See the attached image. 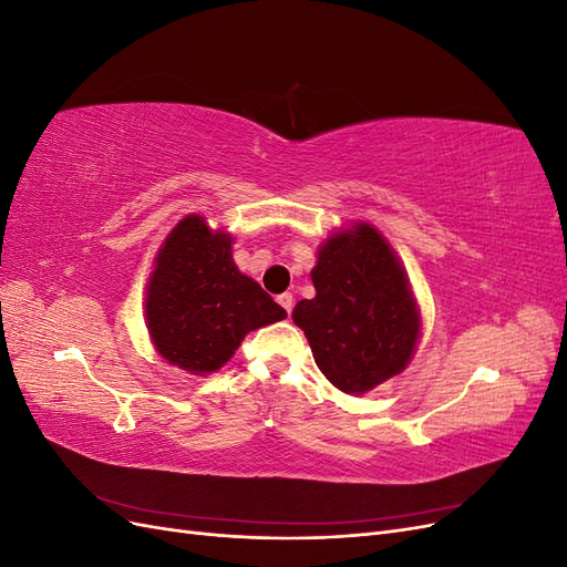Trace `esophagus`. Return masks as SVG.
Instances as JSON below:
<instances>
[{
  "label": "esophagus",
  "mask_w": 567,
  "mask_h": 567,
  "mask_svg": "<svg viewBox=\"0 0 567 567\" xmlns=\"http://www.w3.org/2000/svg\"><path fill=\"white\" fill-rule=\"evenodd\" d=\"M277 302L284 307V310L290 315V312H293V296H290V293H281L279 298H277Z\"/></svg>",
  "instance_id": "obj_1"
}]
</instances>
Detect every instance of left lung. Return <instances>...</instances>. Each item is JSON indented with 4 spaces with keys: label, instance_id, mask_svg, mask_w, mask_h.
I'll return each instance as SVG.
<instances>
[{
    "label": "left lung",
    "instance_id": "left-lung-1",
    "mask_svg": "<svg viewBox=\"0 0 567 567\" xmlns=\"http://www.w3.org/2000/svg\"><path fill=\"white\" fill-rule=\"evenodd\" d=\"M312 281L317 296L296 305L293 321L326 379L362 394L406 367L421 321L404 269L379 231L357 225L333 234Z\"/></svg>",
    "mask_w": 567,
    "mask_h": 567
}]
</instances>
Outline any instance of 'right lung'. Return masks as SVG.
<instances>
[{"label":"right lung","instance_id":"1","mask_svg":"<svg viewBox=\"0 0 567 567\" xmlns=\"http://www.w3.org/2000/svg\"><path fill=\"white\" fill-rule=\"evenodd\" d=\"M281 319L284 307L234 265L229 234L188 215L165 238L148 281L146 321L169 364L213 373L246 333Z\"/></svg>","mask_w":567,"mask_h":567}]
</instances>
